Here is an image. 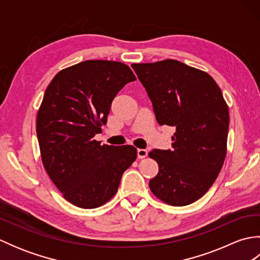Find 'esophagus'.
Here are the masks:
<instances>
[{"mask_svg":"<svg viewBox=\"0 0 260 260\" xmlns=\"http://www.w3.org/2000/svg\"><path fill=\"white\" fill-rule=\"evenodd\" d=\"M147 150H145V148H139L137 150V157L139 158H145L147 156Z\"/></svg>","mask_w":260,"mask_h":260,"instance_id":"obj_1","label":"esophagus"}]
</instances>
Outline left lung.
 I'll return each instance as SVG.
<instances>
[{"label":"left lung","instance_id":"1","mask_svg":"<svg viewBox=\"0 0 260 260\" xmlns=\"http://www.w3.org/2000/svg\"><path fill=\"white\" fill-rule=\"evenodd\" d=\"M159 125L175 127L171 150H153L158 164L150 189L170 206L199 200L214 183L227 154L228 105L206 71L178 60L133 63Z\"/></svg>","mask_w":260,"mask_h":260}]
</instances>
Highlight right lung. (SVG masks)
Here are the masks:
<instances>
[{
    "instance_id": "right-lung-1",
    "label": "right lung",
    "mask_w": 260,
    "mask_h": 260,
    "mask_svg": "<svg viewBox=\"0 0 260 260\" xmlns=\"http://www.w3.org/2000/svg\"><path fill=\"white\" fill-rule=\"evenodd\" d=\"M134 80L123 62L86 60L59 71L47 87L37 115L41 159L54 185L76 207L95 209L109 201L136 159L134 146L93 140L115 96Z\"/></svg>"
}]
</instances>
